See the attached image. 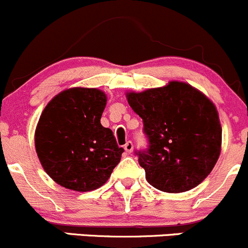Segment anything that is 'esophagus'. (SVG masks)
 Returning a JSON list of instances; mask_svg holds the SVG:
<instances>
[{
  "label": "esophagus",
  "instance_id": "1",
  "mask_svg": "<svg viewBox=\"0 0 248 248\" xmlns=\"http://www.w3.org/2000/svg\"><path fill=\"white\" fill-rule=\"evenodd\" d=\"M124 149H125V152H126V153H132V151H134V144H132V142L127 141L126 143H125Z\"/></svg>",
  "mask_w": 248,
  "mask_h": 248
}]
</instances>
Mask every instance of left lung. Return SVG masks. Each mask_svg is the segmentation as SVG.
Here are the masks:
<instances>
[{
    "mask_svg": "<svg viewBox=\"0 0 248 248\" xmlns=\"http://www.w3.org/2000/svg\"><path fill=\"white\" fill-rule=\"evenodd\" d=\"M125 95L143 121L149 140V148L136 153L149 185L166 193L199 186L215 168L222 147L215 104L197 88L178 80Z\"/></svg>",
    "mask_w": 248,
    "mask_h": 248,
    "instance_id": "obj_1",
    "label": "left lung"
}]
</instances>
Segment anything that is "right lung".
<instances>
[{
  "label": "right lung",
  "instance_id": "1",
  "mask_svg": "<svg viewBox=\"0 0 248 248\" xmlns=\"http://www.w3.org/2000/svg\"><path fill=\"white\" fill-rule=\"evenodd\" d=\"M107 96L96 88L62 90L44 107L35 131L36 153L58 185L90 192L107 182L123 148L100 123Z\"/></svg>",
  "mask_w": 248,
  "mask_h": 248
}]
</instances>
